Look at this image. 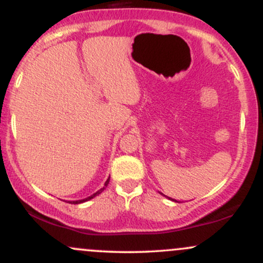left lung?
<instances>
[{
    "label": "left lung",
    "instance_id": "obj_1",
    "mask_svg": "<svg viewBox=\"0 0 263 263\" xmlns=\"http://www.w3.org/2000/svg\"><path fill=\"white\" fill-rule=\"evenodd\" d=\"M161 194H162V193H161ZM163 195V194H162ZM164 197H165V195H164ZM168 198V197H167ZM168 199H171V198H168ZM171 200H172V199H171ZM173 201H176V200H174V199H173Z\"/></svg>",
    "mask_w": 263,
    "mask_h": 263
}]
</instances>
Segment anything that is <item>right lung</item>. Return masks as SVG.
Here are the masks:
<instances>
[{"label": "right lung", "instance_id": "add662e5", "mask_svg": "<svg viewBox=\"0 0 263 263\" xmlns=\"http://www.w3.org/2000/svg\"><path fill=\"white\" fill-rule=\"evenodd\" d=\"M108 182H110V178H108V179L106 180V182H105V186H104V188H101L100 190H98V192H96V193H93V194H92V195H90V197H87V198H85V199H81V200L69 201V203H73V204H80V203H84V201H87V200H90V199L95 198L96 195H99V194H100V193L102 192V190H104L105 188H106V186H107V184H108Z\"/></svg>", "mask_w": 263, "mask_h": 263}]
</instances>
